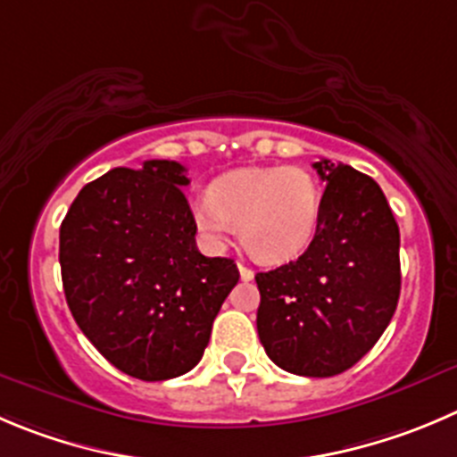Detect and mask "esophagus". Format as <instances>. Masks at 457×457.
I'll use <instances>...</instances> for the list:
<instances>
[{
  "label": "esophagus",
  "mask_w": 457,
  "mask_h": 457,
  "mask_svg": "<svg viewBox=\"0 0 457 457\" xmlns=\"http://www.w3.org/2000/svg\"><path fill=\"white\" fill-rule=\"evenodd\" d=\"M237 269H240L242 280H253V269L246 267V264H237Z\"/></svg>",
  "instance_id": "esophagus-1"
}]
</instances>
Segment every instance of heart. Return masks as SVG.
Here are the masks:
<instances>
[{
    "label": "heart",
    "instance_id": "1",
    "mask_svg": "<svg viewBox=\"0 0 457 457\" xmlns=\"http://www.w3.org/2000/svg\"><path fill=\"white\" fill-rule=\"evenodd\" d=\"M323 193L303 168H245L212 184L211 195L193 202L199 236L220 249L242 228V240L255 258L285 262L305 251L314 237Z\"/></svg>",
    "mask_w": 457,
    "mask_h": 457
}]
</instances>
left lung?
<instances>
[{"label": "left lung", "instance_id": "1", "mask_svg": "<svg viewBox=\"0 0 457 457\" xmlns=\"http://www.w3.org/2000/svg\"><path fill=\"white\" fill-rule=\"evenodd\" d=\"M316 236L298 260L255 276L258 337L291 375L334 377L372 350L397 310L399 226L372 177L320 159Z\"/></svg>", "mask_w": 457, "mask_h": 457}]
</instances>
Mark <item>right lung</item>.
<instances>
[{
  "label": "right lung",
  "mask_w": 457,
  "mask_h": 457,
  "mask_svg": "<svg viewBox=\"0 0 457 457\" xmlns=\"http://www.w3.org/2000/svg\"><path fill=\"white\" fill-rule=\"evenodd\" d=\"M186 168L143 161L87 184L60 226V269L78 328L112 366L143 381L186 375L240 280L199 253Z\"/></svg>",
  "instance_id": "1"
}]
</instances>
